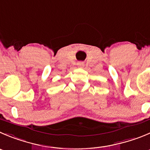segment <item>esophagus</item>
Instances as JSON below:
<instances>
[{"instance_id": "34e87169", "label": "esophagus", "mask_w": 150, "mask_h": 150, "mask_svg": "<svg viewBox=\"0 0 150 150\" xmlns=\"http://www.w3.org/2000/svg\"><path fill=\"white\" fill-rule=\"evenodd\" d=\"M78 66L79 67H83L84 63H83V62H79L78 63Z\"/></svg>"}]
</instances>
